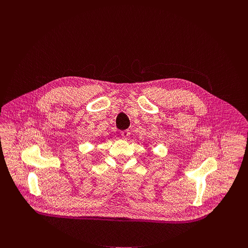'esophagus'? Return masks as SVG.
I'll return each mask as SVG.
<instances>
[{
  "label": "esophagus",
  "instance_id": "esophagus-1",
  "mask_svg": "<svg viewBox=\"0 0 248 248\" xmlns=\"http://www.w3.org/2000/svg\"><path fill=\"white\" fill-rule=\"evenodd\" d=\"M121 134H122L123 137H127V136L130 134V132H129V130L125 129V130H123V131L121 132Z\"/></svg>",
  "mask_w": 248,
  "mask_h": 248
}]
</instances>
